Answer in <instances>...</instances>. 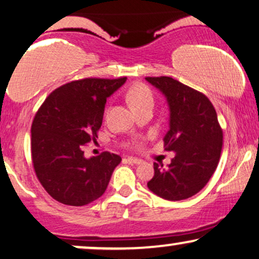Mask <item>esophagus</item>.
I'll return each mask as SVG.
<instances>
[{"label":"esophagus","instance_id":"1","mask_svg":"<svg viewBox=\"0 0 259 259\" xmlns=\"http://www.w3.org/2000/svg\"><path fill=\"white\" fill-rule=\"evenodd\" d=\"M125 161L127 163H132V165H140V163H142V160L137 159V158H133V156H127V158L125 159Z\"/></svg>","mask_w":259,"mask_h":259}]
</instances>
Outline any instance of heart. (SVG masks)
Masks as SVG:
<instances>
[{
  "instance_id": "1",
  "label": "heart",
  "mask_w": 259,
  "mask_h": 259,
  "mask_svg": "<svg viewBox=\"0 0 259 259\" xmlns=\"http://www.w3.org/2000/svg\"><path fill=\"white\" fill-rule=\"evenodd\" d=\"M127 101H129L130 106L134 109L141 107L147 104H153V94L152 92L146 84L136 83L130 88L126 94Z\"/></svg>"
}]
</instances>
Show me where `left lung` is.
<instances>
[{
	"label": "left lung",
	"instance_id": "obj_1",
	"mask_svg": "<svg viewBox=\"0 0 259 259\" xmlns=\"http://www.w3.org/2000/svg\"><path fill=\"white\" fill-rule=\"evenodd\" d=\"M161 92L169 111L167 150L176 153L167 167L154 163V177L147 183L156 196L182 201L197 194L218 167L222 130L214 106L204 94L168 76L146 77Z\"/></svg>",
	"mask_w": 259,
	"mask_h": 259
}]
</instances>
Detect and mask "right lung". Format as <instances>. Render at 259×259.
<instances>
[{"label": "right lung", "instance_id": "obj_1", "mask_svg": "<svg viewBox=\"0 0 259 259\" xmlns=\"http://www.w3.org/2000/svg\"><path fill=\"white\" fill-rule=\"evenodd\" d=\"M125 81H73L52 92L38 110L31 129L32 161L40 184L56 201L80 207L105 192L122 158L109 152L86 158L82 146L98 137L106 99Z\"/></svg>", "mask_w": 259, "mask_h": 259}]
</instances>
